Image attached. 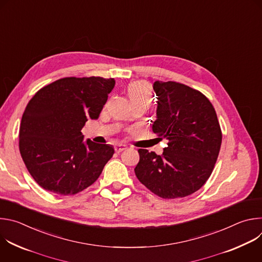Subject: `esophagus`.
I'll use <instances>...</instances> for the list:
<instances>
[{
    "mask_svg": "<svg viewBox=\"0 0 262 262\" xmlns=\"http://www.w3.org/2000/svg\"><path fill=\"white\" fill-rule=\"evenodd\" d=\"M127 147L125 146V145H122V144H119V145H116L115 146V151L117 152V154H119V152H121V151H123V150H125Z\"/></svg>",
    "mask_w": 262,
    "mask_h": 262,
    "instance_id": "obj_1",
    "label": "esophagus"
}]
</instances>
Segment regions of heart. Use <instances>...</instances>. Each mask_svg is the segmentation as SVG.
I'll use <instances>...</instances> for the list:
<instances>
[{"instance_id":"b5f03b06","label":"heart","mask_w":262,"mask_h":262,"mask_svg":"<svg viewBox=\"0 0 262 262\" xmlns=\"http://www.w3.org/2000/svg\"><path fill=\"white\" fill-rule=\"evenodd\" d=\"M127 92L132 103L140 101L150 103L151 101V88L145 82L138 81L129 84L127 87Z\"/></svg>"}]
</instances>
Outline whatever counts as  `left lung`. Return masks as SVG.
Listing matches in <instances>:
<instances>
[{
  "mask_svg": "<svg viewBox=\"0 0 262 262\" xmlns=\"http://www.w3.org/2000/svg\"><path fill=\"white\" fill-rule=\"evenodd\" d=\"M158 98L154 133L167 139L162 156L139 149L135 173L142 184L164 199L197 192L217 160L222 130L213 105L200 91L177 82L154 84Z\"/></svg>",
  "mask_w": 262,
  "mask_h": 262,
  "instance_id": "left-lung-1",
  "label": "left lung"
}]
</instances>
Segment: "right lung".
I'll return each instance as SVG.
<instances>
[{"mask_svg": "<svg viewBox=\"0 0 262 262\" xmlns=\"http://www.w3.org/2000/svg\"><path fill=\"white\" fill-rule=\"evenodd\" d=\"M114 86L112 78H63L30 99L19 126V151L42 189L74 195L97 180L114 148L84 142L81 129L98 118Z\"/></svg>", "mask_w": 262, "mask_h": 262, "instance_id": "add662e5", "label": "right lung"}]
</instances>
